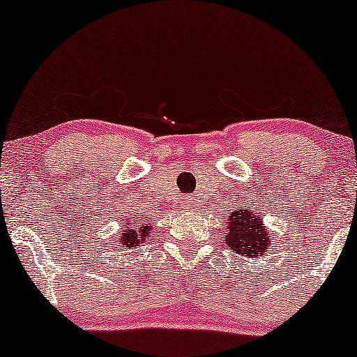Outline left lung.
<instances>
[{
    "label": "left lung",
    "instance_id": "left-lung-1",
    "mask_svg": "<svg viewBox=\"0 0 357 357\" xmlns=\"http://www.w3.org/2000/svg\"><path fill=\"white\" fill-rule=\"evenodd\" d=\"M229 234H227V244L238 256L259 257L269 249L273 237L266 230L262 217L252 211L241 210L234 211L229 217Z\"/></svg>",
    "mask_w": 357,
    "mask_h": 357
}]
</instances>
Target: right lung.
I'll list each match as a JSON object with an SVG mask.
<instances>
[{"mask_svg": "<svg viewBox=\"0 0 357 357\" xmlns=\"http://www.w3.org/2000/svg\"><path fill=\"white\" fill-rule=\"evenodd\" d=\"M128 223H132V225L128 227L127 223H125L123 232H121V237H120L121 248H134V245L140 244V242H144L146 238L151 237V225H147V223H142V222H140V225H137L135 222L134 225V220H128Z\"/></svg>", "mask_w": 357, "mask_h": 357, "instance_id": "obj_1", "label": "right lung"}]
</instances>
